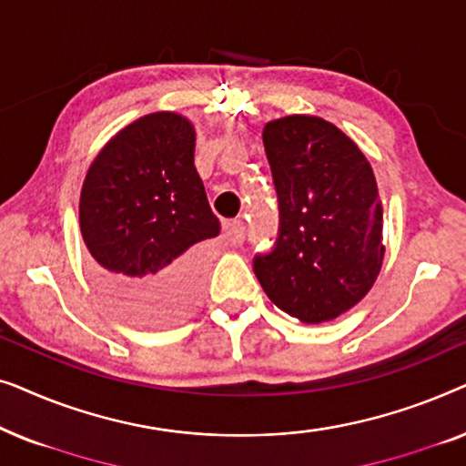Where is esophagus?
<instances>
[{
  "label": "esophagus",
  "instance_id": "1",
  "mask_svg": "<svg viewBox=\"0 0 466 466\" xmlns=\"http://www.w3.org/2000/svg\"><path fill=\"white\" fill-rule=\"evenodd\" d=\"M225 235H227V239L231 241L233 246L244 244V239H246V225H244V220H239V218L227 220L225 222Z\"/></svg>",
  "mask_w": 466,
  "mask_h": 466
}]
</instances>
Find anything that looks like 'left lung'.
I'll return each mask as SVG.
<instances>
[{
    "instance_id": "left-lung-1",
    "label": "left lung",
    "mask_w": 466,
    "mask_h": 466,
    "mask_svg": "<svg viewBox=\"0 0 466 466\" xmlns=\"http://www.w3.org/2000/svg\"><path fill=\"white\" fill-rule=\"evenodd\" d=\"M278 195L273 248L254 257L267 297L305 324L354 308L381 269V208L373 169L346 133L318 116L263 129Z\"/></svg>"
}]
</instances>
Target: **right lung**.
<instances>
[{"instance_id": "1", "label": "right lung", "mask_w": 466, "mask_h": 466, "mask_svg": "<svg viewBox=\"0 0 466 466\" xmlns=\"http://www.w3.org/2000/svg\"><path fill=\"white\" fill-rule=\"evenodd\" d=\"M80 231L97 286L137 324L182 318L199 295V241L220 233L195 169V129L155 112L118 131L80 193Z\"/></svg>"}]
</instances>
